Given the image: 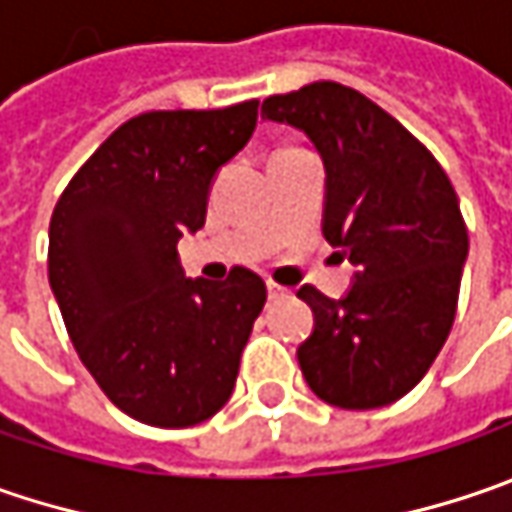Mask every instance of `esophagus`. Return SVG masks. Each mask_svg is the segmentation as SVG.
I'll list each match as a JSON object with an SVG mask.
<instances>
[{
  "label": "esophagus",
  "instance_id": "1",
  "mask_svg": "<svg viewBox=\"0 0 512 512\" xmlns=\"http://www.w3.org/2000/svg\"><path fill=\"white\" fill-rule=\"evenodd\" d=\"M266 289H269V300L289 298V289H286V286H280V283H275V280H269V283H266Z\"/></svg>",
  "mask_w": 512,
  "mask_h": 512
}]
</instances>
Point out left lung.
Masks as SVG:
<instances>
[{
	"label": "left lung",
	"mask_w": 512,
	"mask_h": 512,
	"mask_svg": "<svg viewBox=\"0 0 512 512\" xmlns=\"http://www.w3.org/2000/svg\"><path fill=\"white\" fill-rule=\"evenodd\" d=\"M260 114L315 143L326 168L323 237L358 266L341 300L298 289L315 312L300 372L332 407H387L427 375L453 329L467 260L456 189L427 145L341 82L275 94Z\"/></svg>",
	"instance_id": "8db88e82"
}]
</instances>
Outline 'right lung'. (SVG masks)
Masks as SVG:
<instances>
[{"label":"right lung","instance_id":"add662e5","mask_svg":"<svg viewBox=\"0 0 512 512\" xmlns=\"http://www.w3.org/2000/svg\"><path fill=\"white\" fill-rule=\"evenodd\" d=\"M257 100L131 117L56 200L48 280L79 361L125 415L194 427L232 395L266 283L189 280L177 240L206 223L214 174L249 143Z\"/></svg>","mask_w":512,"mask_h":512}]
</instances>
